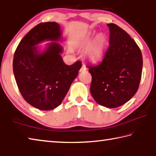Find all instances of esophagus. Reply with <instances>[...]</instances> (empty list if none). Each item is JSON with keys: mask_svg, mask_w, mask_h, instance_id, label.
Wrapping results in <instances>:
<instances>
[{"mask_svg": "<svg viewBox=\"0 0 156 156\" xmlns=\"http://www.w3.org/2000/svg\"><path fill=\"white\" fill-rule=\"evenodd\" d=\"M87 69V67L85 66L84 65H83L82 66V68H80V72H84V71H86V70Z\"/></svg>", "mask_w": 156, "mask_h": 156, "instance_id": "obj_1", "label": "esophagus"}]
</instances>
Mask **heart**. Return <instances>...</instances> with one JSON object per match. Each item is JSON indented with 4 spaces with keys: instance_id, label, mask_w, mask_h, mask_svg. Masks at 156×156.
Instances as JSON below:
<instances>
[{
    "instance_id": "1",
    "label": "heart",
    "mask_w": 156,
    "mask_h": 156,
    "mask_svg": "<svg viewBox=\"0 0 156 156\" xmlns=\"http://www.w3.org/2000/svg\"><path fill=\"white\" fill-rule=\"evenodd\" d=\"M91 41V38H87L86 44H89ZM105 43V38L103 34H99L96 39V41L92 47L88 52V56L90 61L93 62H98L101 59L103 54V49Z\"/></svg>"
}]
</instances>
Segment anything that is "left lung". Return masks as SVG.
Returning <instances> with one entry per match:
<instances>
[{
	"label": "left lung",
	"mask_w": 156,
	"mask_h": 156,
	"mask_svg": "<svg viewBox=\"0 0 156 156\" xmlns=\"http://www.w3.org/2000/svg\"><path fill=\"white\" fill-rule=\"evenodd\" d=\"M109 28V47L102 62L87 65L92 76L90 90L99 105L115 108L135 95L143 68L141 51L129 34L114 23Z\"/></svg>",
	"instance_id": "1"
}]
</instances>
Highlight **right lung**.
Masks as SVG:
<instances>
[{"instance_id": "obj_1", "label": "right lung", "mask_w": 156, "mask_h": 156, "mask_svg": "<svg viewBox=\"0 0 156 156\" xmlns=\"http://www.w3.org/2000/svg\"><path fill=\"white\" fill-rule=\"evenodd\" d=\"M46 41H62L57 23H39L24 36L15 50L13 69L23 99L38 109L51 110L62 103L82 63L66 65L60 55L63 48L56 42L40 53L35 46Z\"/></svg>"}]
</instances>
